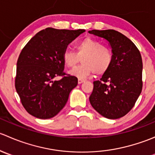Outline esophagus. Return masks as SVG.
Here are the masks:
<instances>
[{"instance_id": "1", "label": "esophagus", "mask_w": 155, "mask_h": 155, "mask_svg": "<svg viewBox=\"0 0 155 155\" xmlns=\"http://www.w3.org/2000/svg\"><path fill=\"white\" fill-rule=\"evenodd\" d=\"M84 82H85V80H84V79H78V83H79V84L83 83Z\"/></svg>"}]
</instances>
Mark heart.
<instances>
[{"label":"heart","instance_id":"heart-1","mask_svg":"<svg viewBox=\"0 0 155 155\" xmlns=\"http://www.w3.org/2000/svg\"><path fill=\"white\" fill-rule=\"evenodd\" d=\"M76 51L66 49L62 54V60L65 66L73 68L82 58L80 66L70 71L72 76L85 79L95 73L104 75L110 68L112 63V53L109 48L103 46L98 40L87 37L76 44Z\"/></svg>","mask_w":155,"mask_h":155}]
</instances>
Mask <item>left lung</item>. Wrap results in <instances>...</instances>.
Listing matches in <instances>:
<instances>
[{"label": "left lung", "mask_w": 155, "mask_h": 155, "mask_svg": "<svg viewBox=\"0 0 155 155\" xmlns=\"http://www.w3.org/2000/svg\"><path fill=\"white\" fill-rule=\"evenodd\" d=\"M88 32L107 40L113 54L109 70L100 80L94 82L89 101L105 118H121L134 107L143 89L141 54L130 39L115 30Z\"/></svg>", "instance_id": "1"}]
</instances>
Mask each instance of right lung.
Instances as JSON below:
<instances>
[{
	"label": "right lung",
	"instance_id": "add662e5",
	"mask_svg": "<svg viewBox=\"0 0 155 155\" xmlns=\"http://www.w3.org/2000/svg\"><path fill=\"white\" fill-rule=\"evenodd\" d=\"M85 31L47 28L39 31L22 48L17 61L15 87L30 115L48 119L66 105L78 79L64 71L62 54L69 43ZM58 76L60 81L54 80Z\"/></svg>",
	"mask_w": 155,
	"mask_h": 155
}]
</instances>
